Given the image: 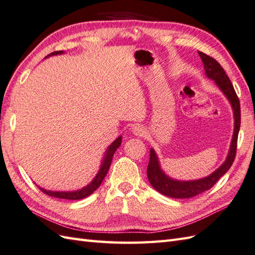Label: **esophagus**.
<instances>
[{"instance_id": "1", "label": "esophagus", "mask_w": 255, "mask_h": 255, "mask_svg": "<svg viewBox=\"0 0 255 255\" xmlns=\"http://www.w3.org/2000/svg\"><path fill=\"white\" fill-rule=\"evenodd\" d=\"M132 133L135 136H142L145 134V128H142L140 124H135V126L132 128Z\"/></svg>"}]
</instances>
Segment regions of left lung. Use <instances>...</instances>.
I'll return each mask as SVG.
<instances>
[{"label":"left lung","mask_w":255,"mask_h":255,"mask_svg":"<svg viewBox=\"0 0 255 255\" xmlns=\"http://www.w3.org/2000/svg\"><path fill=\"white\" fill-rule=\"evenodd\" d=\"M199 53L200 58L203 63L204 70H206L207 77L213 80L215 84L219 86V89L223 92V94L226 96L228 102L231 103L232 108L234 111V134L229 147V151L227 158L219 169H216L212 174L207 177L200 179H195V181H177L167 176L162 171L159 163V159L156 151L151 148L150 149V158H149V163L147 167V176L149 183L151 184L152 187L166 197L177 198V199H185V198H191L199 194H202L206 190H209L212 186L219 181V179L225 174L232 166L235 157L236 150H237V139L238 133L240 128V103L239 98L236 94L234 86L231 80L227 77L225 70L223 69L222 66L217 61L206 55L202 52Z\"/></svg>","instance_id":"1"}]
</instances>
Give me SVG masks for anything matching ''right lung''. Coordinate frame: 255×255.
Wrapping results in <instances>:
<instances>
[{"mask_svg": "<svg viewBox=\"0 0 255 255\" xmlns=\"http://www.w3.org/2000/svg\"><path fill=\"white\" fill-rule=\"evenodd\" d=\"M63 51H57V52H54L51 53L46 57H49V56H53V55H59V54H63ZM121 141H122V136H119L113 144H111L108 148L106 152H105V156L103 159V162L101 167H99V171L96 174V176L93 178V181L89 184L86 185L85 187L81 188L79 190H74V191H54V190H46L42 187H39L41 189V191L44 192L47 196H51V197H55V198H60V199H68V200H80V199H83V198H86L88 196H90L91 194H93L99 186H101L102 182L104 181L105 176L107 175L108 170L110 167L111 164V161H113V157L116 152V150L118 148L120 147L121 145Z\"/></svg>", "mask_w": 255, "mask_h": 255, "instance_id": "add662e5", "label": "right lung"}]
</instances>
